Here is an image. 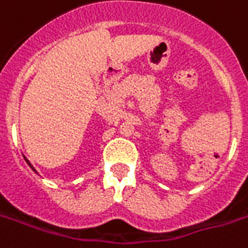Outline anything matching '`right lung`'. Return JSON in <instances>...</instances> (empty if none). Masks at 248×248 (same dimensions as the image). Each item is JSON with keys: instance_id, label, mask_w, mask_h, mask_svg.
Wrapping results in <instances>:
<instances>
[{"instance_id": "add662e5", "label": "right lung", "mask_w": 248, "mask_h": 248, "mask_svg": "<svg viewBox=\"0 0 248 248\" xmlns=\"http://www.w3.org/2000/svg\"><path fill=\"white\" fill-rule=\"evenodd\" d=\"M24 159H26V158H24ZM26 162H27V163H29V165H30V162H29V160H27V159H26ZM30 167H31V169H32V170H34V171H35V169H34V167L31 166V165H30Z\"/></svg>"}]
</instances>
